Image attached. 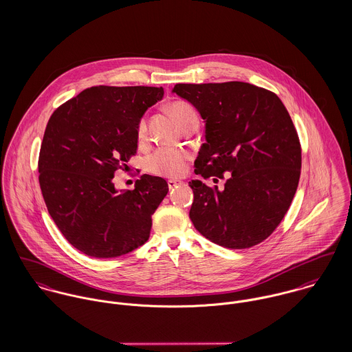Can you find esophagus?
Masks as SVG:
<instances>
[{
	"label": "esophagus",
	"mask_w": 352,
	"mask_h": 352,
	"mask_svg": "<svg viewBox=\"0 0 352 352\" xmlns=\"http://www.w3.org/2000/svg\"><path fill=\"white\" fill-rule=\"evenodd\" d=\"M179 186H183V182H182V180H175V179L168 180V187H169V190H173V188H176V187H179Z\"/></svg>",
	"instance_id": "1"
}]
</instances>
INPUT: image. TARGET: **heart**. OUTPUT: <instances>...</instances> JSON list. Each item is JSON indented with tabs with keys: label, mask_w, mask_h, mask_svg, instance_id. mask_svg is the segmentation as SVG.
<instances>
[{
	"label": "heart",
	"mask_w": 352,
	"mask_h": 352,
	"mask_svg": "<svg viewBox=\"0 0 352 352\" xmlns=\"http://www.w3.org/2000/svg\"><path fill=\"white\" fill-rule=\"evenodd\" d=\"M169 111L173 115L176 123L182 126L187 120L198 119L195 108L187 101L177 100L170 102ZM148 124L146 119L141 118L137 126V135L142 141L146 137ZM190 160V153L180 148H160L153 151L146 158V170L153 175L165 177H179L184 173L187 162Z\"/></svg>",
	"instance_id": "1"
}]
</instances>
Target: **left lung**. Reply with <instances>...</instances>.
<instances>
[{"label": "left lung", "mask_w": 352, "mask_h": 352, "mask_svg": "<svg viewBox=\"0 0 352 352\" xmlns=\"http://www.w3.org/2000/svg\"><path fill=\"white\" fill-rule=\"evenodd\" d=\"M172 92L206 123L195 173L223 179L230 172L223 190L190 182L195 229L230 250L260 244L286 215L301 175V144L286 107L274 92L241 81L176 84Z\"/></svg>", "instance_id": "obj_1"}]
</instances>
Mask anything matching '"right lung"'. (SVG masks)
Masks as SVG:
<instances>
[{"label": "right lung", "instance_id": "obj_1", "mask_svg": "<svg viewBox=\"0 0 352 352\" xmlns=\"http://www.w3.org/2000/svg\"><path fill=\"white\" fill-rule=\"evenodd\" d=\"M155 87H92L51 115L39 153V184L63 237L91 257H118L144 245L151 215L168 194L162 177L142 175L131 191L112 179L135 155L137 126L161 100Z\"/></svg>", "mask_w": 352, "mask_h": 352}]
</instances>
